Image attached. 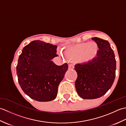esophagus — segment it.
<instances>
[{
    "label": "esophagus",
    "mask_w": 126,
    "mask_h": 126,
    "mask_svg": "<svg viewBox=\"0 0 126 126\" xmlns=\"http://www.w3.org/2000/svg\"><path fill=\"white\" fill-rule=\"evenodd\" d=\"M74 68V66L73 64H69L68 65V69H73Z\"/></svg>",
    "instance_id": "esophagus-1"
}]
</instances>
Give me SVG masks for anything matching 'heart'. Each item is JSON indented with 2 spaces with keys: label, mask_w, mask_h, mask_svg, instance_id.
Instances as JSON below:
<instances>
[{
  "label": "heart",
  "mask_w": 126,
  "mask_h": 126,
  "mask_svg": "<svg viewBox=\"0 0 126 126\" xmlns=\"http://www.w3.org/2000/svg\"><path fill=\"white\" fill-rule=\"evenodd\" d=\"M98 51V45L95 42L80 43L66 49L64 53L70 60H79L83 63L89 62L95 58Z\"/></svg>",
  "instance_id": "obj_1"
}]
</instances>
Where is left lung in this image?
<instances>
[{"label": "left lung", "mask_w": 126, "mask_h": 126, "mask_svg": "<svg viewBox=\"0 0 126 126\" xmlns=\"http://www.w3.org/2000/svg\"><path fill=\"white\" fill-rule=\"evenodd\" d=\"M98 45L97 56L89 62L77 64V93L83 99L101 97L111 88L115 77L116 60L109 43L98 37L92 38Z\"/></svg>", "instance_id": "obj_1"}]
</instances>
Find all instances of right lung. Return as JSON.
Returning <instances> with one entry per match:
<instances>
[{"instance_id":"add662e5","label":"right lung","mask_w":126,"mask_h":126,"mask_svg":"<svg viewBox=\"0 0 126 126\" xmlns=\"http://www.w3.org/2000/svg\"><path fill=\"white\" fill-rule=\"evenodd\" d=\"M57 46L39 40L23 48L16 68L19 84L25 94L39 102L53 100L58 87L68 70L67 63L57 65Z\"/></svg>"}]
</instances>
